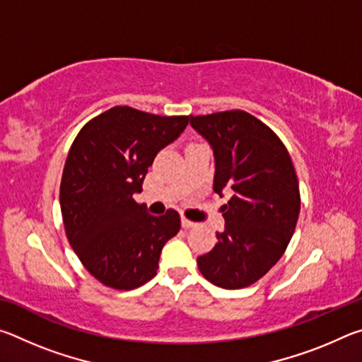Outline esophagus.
<instances>
[{
	"label": "esophagus",
	"instance_id": "34e87169",
	"mask_svg": "<svg viewBox=\"0 0 362 362\" xmlns=\"http://www.w3.org/2000/svg\"><path fill=\"white\" fill-rule=\"evenodd\" d=\"M196 223L194 222H192V220H188V218H185V217H182V226L185 230H188V228H193Z\"/></svg>",
	"mask_w": 362,
	"mask_h": 362
}]
</instances>
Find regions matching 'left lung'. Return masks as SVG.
<instances>
[{"label": "left lung", "mask_w": 362, "mask_h": 362, "mask_svg": "<svg viewBox=\"0 0 362 362\" xmlns=\"http://www.w3.org/2000/svg\"><path fill=\"white\" fill-rule=\"evenodd\" d=\"M188 121L214 151V192L230 194L222 206L225 230L211 252L198 257L199 272L223 289H243L276 265L293 235L300 212L296 169L276 134L247 112Z\"/></svg>", "instance_id": "left-lung-1"}]
</instances>
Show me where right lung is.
<instances>
[{
  "label": "right lung",
  "mask_w": 362,
  "mask_h": 362,
  "mask_svg": "<svg viewBox=\"0 0 362 362\" xmlns=\"http://www.w3.org/2000/svg\"><path fill=\"white\" fill-rule=\"evenodd\" d=\"M189 116L113 107L86 124L60 182L65 233L84 268L103 286L131 291L156 274L161 250L180 230L169 209L151 216L134 193L159 150L185 131Z\"/></svg>",
  "instance_id": "1"
}]
</instances>
